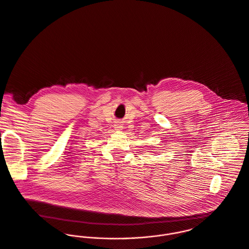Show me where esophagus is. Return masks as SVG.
Masks as SVG:
<instances>
[{"mask_svg": "<svg viewBox=\"0 0 249 249\" xmlns=\"http://www.w3.org/2000/svg\"><path fill=\"white\" fill-rule=\"evenodd\" d=\"M114 128H115L116 130H121V129H122V124H121L120 122H116V123L114 124Z\"/></svg>", "mask_w": 249, "mask_h": 249, "instance_id": "obj_1", "label": "esophagus"}]
</instances>
